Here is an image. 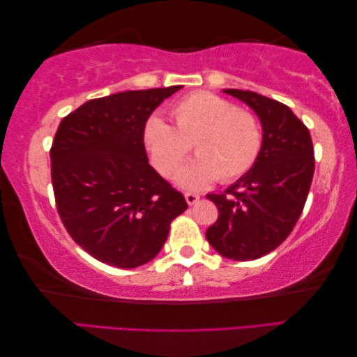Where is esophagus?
<instances>
[{
	"label": "esophagus",
	"mask_w": 357,
	"mask_h": 357,
	"mask_svg": "<svg viewBox=\"0 0 357 357\" xmlns=\"http://www.w3.org/2000/svg\"><path fill=\"white\" fill-rule=\"evenodd\" d=\"M185 199L190 204V206H195V204L199 201V195H195V192H186Z\"/></svg>",
	"instance_id": "1"
}]
</instances>
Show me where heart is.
<instances>
[{"instance_id": "1", "label": "heart", "mask_w": 357, "mask_h": 357, "mask_svg": "<svg viewBox=\"0 0 357 357\" xmlns=\"http://www.w3.org/2000/svg\"><path fill=\"white\" fill-rule=\"evenodd\" d=\"M171 114L174 126L161 116H150L142 139L151 165L166 177L178 171L192 145L197 158L177 175L183 188H204L217 178L231 182L247 174L258 160L262 147L259 121L232 101L197 91L178 99Z\"/></svg>"}]
</instances>
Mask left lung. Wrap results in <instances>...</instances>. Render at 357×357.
I'll use <instances>...</instances> for the list:
<instances>
[{
    "label": "left lung",
    "instance_id": "left-lung-1",
    "mask_svg": "<svg viewBox=\"0 0 357 357\" xmlns=\"http://www.w3.org/2000/svg\"><path fill=\"white\" fill-rule=\"evenodd\" d=\"M223 91L258 115L262 147L253 167L223 195H207L218 220L206 237L225 258L258 259L283 243L301 217L314 172L313 144L307 126L284 104L255 91Z\"/></svg>",
    "mask_w": 357,
    "mask_h": 357
}]
</instances>
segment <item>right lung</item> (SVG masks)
Instances as JSON below:
<instances>
[{"label": "right lung", "mask_w": 357, "mask_h": 357, "mask_svg": "<svg viewBox=\"0 0 357 357\" xmlns=\"http://www.w3.org/2000/svg\"><path fill=\"white\" fill-rule=\"evenodd\" d=\"M182 85L91 99L64 116L50 149L56 208L74 242L104 264H147L172 220L188 208L149 165L142 139L151 112Z\"/></svg>", "instance_id": "obj_1"}]
</instances>
